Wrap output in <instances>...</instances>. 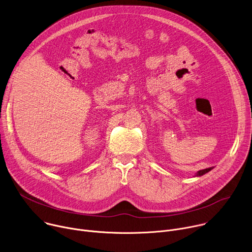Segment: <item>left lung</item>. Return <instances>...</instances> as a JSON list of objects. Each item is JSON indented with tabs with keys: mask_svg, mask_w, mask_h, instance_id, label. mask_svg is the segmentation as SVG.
<instances>
[{
	"mask_svg": "<svg viewBox=\"0 0 252 252\" xmlns=\"http://www.w3.org/2000/svg\"><path fill=\"white\" fill-rule=\"evenodd\" d=\"M213 167H209V168H205V169H201V170H198L196 173H195V176H201L205 173H207L208 171H210Z\"/></svg>",
	"mask_w": 252,
	"mask_h": 252,
	"instance_id": "obj_1",
	"label": "left lung"
}]
</instances>
